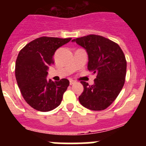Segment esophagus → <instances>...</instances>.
I'll return each instance as SVG.
<instances>
[{"mask_svg": "<svg viewBox=\"0 0 146 146\" xmlns=\"http://www.w3.org/2000/svg\"><path fill=\"white\" fill-rule=\"evenodd\" d=\"M74 82H75V81L73 80H69V84L70 85H73Z\"/></svg>", "mask_w": 146, "mask_h": 146, "instance_id": "obj_1", "label": "esophagus"}]
</instances>
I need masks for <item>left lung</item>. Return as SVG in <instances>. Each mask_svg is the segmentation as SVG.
Instances as JSON below:
<instances>
[{"instance_id": "left-lung-1", "label": "left lung", "mask_w": 146, "mask_h": 146, "mask_svg": "<svg viewBox=\"0 0 146 146\" xmlns=\"http://www.w3.org/2000/svg\"><path fill=\"white\" fill-rule=\"evenodd\" d=\"M86 50L88 69L96 74L94 84L80 82L84 90L79 96L80 104L91 110H103L118 96L125 82L126 60L118 44L98 36L88 35L72 40Z\"/></svg>"}]
</instances>
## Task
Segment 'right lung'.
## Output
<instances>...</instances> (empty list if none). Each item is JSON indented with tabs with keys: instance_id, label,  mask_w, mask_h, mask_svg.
Returning <instances> with one entry per match:
<instances>
[{
	"instance_id": "add662e5",
	"label": "right lung",
	"mask_w": 146,
	"mask_h": 146,
	"mask_svg": "<svg viewBox=\"0 0 146 146\" xmlns=\"http://www.w3.org/2000/svg\"><path fill=\"white\" fill-rule=\"evenodd\" d=\"M71 38L43 36L33 40L20 51L15 64V77L23 98L30 106L48 112L59 106L69 85L67 79L59 82L47 80L53 55Z\"/></svg>"
}]
</instances>
